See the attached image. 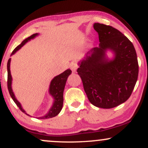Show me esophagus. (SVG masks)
<instances>
[{
  "label": "esophagus",
  "instance_id": "esophagus-1",
  "mask_svg": "<svg viewBox=\"0 0 148 148\" xmlns=\"http://www.w3.org/2000/svg\"><path fill=\"white\" fill-rule=\"evenodd\" d=\"M77 68H78V65H77V64L76 63V62H73L70 64V69L73 72H76V69H77Z\"/></svg>",
  "mask_w": 148,
  "mask_h": 148
}]
</instances>
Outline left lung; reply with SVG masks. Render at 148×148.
I'll list each match as a JSON object with an SVG mask.
<instances>
[{"label":"left lung","instance_id":"8db88e82","mask_svg":"<svg viewBox=\"0 0 148 148\" xmlns=\"http://www.w3.org/2000/svg\"><path fill=\"white\" fill-rule=\"evenodd\" d=\"M100 43L79 62L78 74L92 104L101 108L118 106L130 98L138 79V63L133 44L113 27L95 23ZM114 54L111 60L106 53Z\"/></svg>","mask_w":148,"mask_h":148}]
</instances>
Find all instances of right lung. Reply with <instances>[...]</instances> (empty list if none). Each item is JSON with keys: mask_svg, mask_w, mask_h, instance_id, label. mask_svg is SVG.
Masks as SVG:
<instances>
[{"mask_svg": "<svg viewBox=\"0 0 148 148\" xmlns=\"http://www.w3.org/2000/svg\"><path fill=\"white\" fill-rule=\"evenodd\" d=\"M39 34L35 33L32 35L31 36L28 37V38L25 39L23 42H21V45H19L18 47H16V48L14 49L12 53L11 56L14 54L18 50H19L20 49L25 45L26 42L30 41L32 39H34L35 37L37 36ZM10 62H11V58H10L8 61V90H9L10 95L11 96L12 99L14 100L15 103L16 104L19 109L24 113L25 114L27 115H29L28 113L25 112L23 108H22L21 104L20 103L19 101L16 99V97H15L14 92L12 91V78L11 73H10ZM72 74V71L71 69H67V70L64 71V72H62V74H59L53 78L52 79V81H51L50 86H49V92L51 95L52 96V97L53 98V102L52 106L51 107V108L49 109L48 113H47L45 115L42 117H39L37 118L38 119H49L53 118V117L56 116V115L60 113L61 110L62 108V105H63V92L64 89V86H65L66 81H67V78L68 76ZM30 116V115H29Z\"/></svg>", "mask_w": 148, "mask_h": 148, "instance_id": "right-lung-1", "label": "right lung"}]
</instances>
